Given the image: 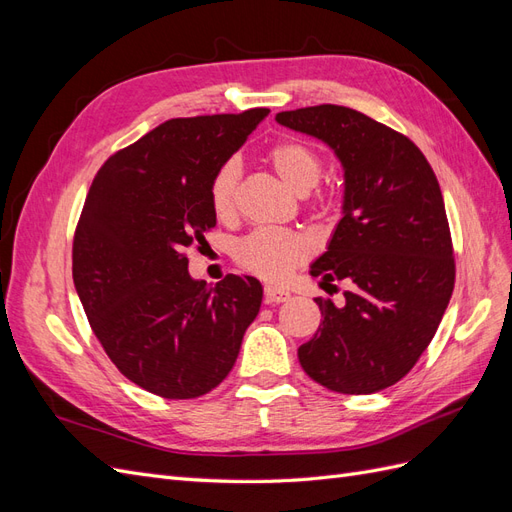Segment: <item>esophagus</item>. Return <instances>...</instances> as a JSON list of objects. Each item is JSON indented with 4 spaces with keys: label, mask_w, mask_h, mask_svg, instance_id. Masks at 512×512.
<instances>
[{
    "label": "esophagus",
    "mask_w": 512,
    "mask_h": 512,
    "mask_svg": "<svg viewBox=\"0 0 512 512\" xmlns=\"http://www.w3.org/2000/svg\"><path fill=\"white\" fill-rule=\"evenodd\" d=\"M290 299V292L284 288H277V286H265V303L267 305H277V303H284Z\"/></svg>",
    "instance_id": "obj_1"
}]
</instances>
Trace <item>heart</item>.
<instances>
[{"label":"heart","mask_w":512,"mask_h":512,"mask_svg":"<svg viewBox=\"0 0 512 512\" xmlns=\"http://www.w3.org/2000/svg\"><path fill=\"white\" fill-rule=\"evenodd\" d=\"M267 162L273 173L284 181L294 194L305 196L312 211H327L331 196L314 190L322 177L324 162L320 153L297 138L277 141L267 151ZM239 164L235 160L224 162L209 183V203L213 215L222 222L235 218L239 198ZM309 243L294 230L258 228L235 245V262L239 269L252 273L260 280L280 282L297 269L309 256Z\"/></svg>","instance_id":"1"}]
</instances>
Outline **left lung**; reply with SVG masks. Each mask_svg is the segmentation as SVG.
<instances>
[{
  "label": "left lung",
  "instance_id": "8db88e82",
  "mask_svg": "<svg viewBox=\"0 0 512 512\" xmlns=\"http://www.w3.org/2000/svg\"><path fill=\"white\" fill-rule=\"evenodd\" d=\"M275 119L320 138L344 166V218L309 273L324 290H348L342 305L316 299L322 322L299 348L301 367L329 391L378 393L421 359L455 288L440 183L408 136L354 108L320 104Z\"/></svg>",
  "mask_w": 512,
  "mask_h": 512
}]
</instances>
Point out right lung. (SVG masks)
Segmentation results:
<instances>
[{"mask_svg": "<svg viewBox=\"0 0 512 512\" xmlns=\"http://www.w3.org/2000/svg\"><path fill=\"white\" fill-rule=\"evenodd\" d=\"M269 108L168 119L108 158L87 192L72 277L108 359L141 389L194 399L235 365L262 286L188 273L185 247L215 226L209 183Z\"/></svg>", "mask_w": 512, "mask_h": 512, "instance_id": "obj_1", "label": "right lung"}]
</instances>
